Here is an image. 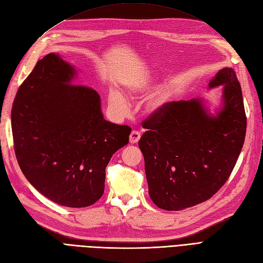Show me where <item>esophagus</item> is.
I'll return each mask as SVG.
<instances>
[{"mask_svg":"<svg viewBox=\"0 0 263 263\" xmlns=\"http://www.w3.org/2000/svg\"><path fill=\"white\" fill-rule=\"evenodd\" d=\"M139 139H140V133L137 132V130H133L132 134H130V136H129V142H130V144L132 145L137 144V142L139 141Z\"/></svg>","mask_w":263,"mask_h":263,"instance_id":"34e87169","label":"esophagus"}]
</instances>
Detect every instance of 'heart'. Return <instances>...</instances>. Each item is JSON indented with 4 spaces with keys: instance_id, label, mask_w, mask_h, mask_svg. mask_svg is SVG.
<instances>
[{
    "instance_id": "obj_1",
    "label": "heart",
    "mask_w": 263,
    "mask_h": 263,
    "mask_svg": "<svg viewBox=\"0 0 263 263\" xmlns=\"http://www.w3.org/2000/svg\"><path fill=\"white\" fill-rule=\"evenodd\" d=\"M157 80H158L157 76L148 77V78L141 79V80H137L136 82H133L127 85V92H128V94L132 98H140L142 95H145L149 90L153 89L154 86L157 85ZM108 102H109V105L119 113H124L127 109V107H128V101L126 100V98L121 92L115 89L109 90ZM165 102H166L165 99H159L155 101L153 103V105H151V110H157L159 108H161L165 104Z\"/></svg>"
}]
</instances>
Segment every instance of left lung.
Masks as SVG:
<instances>
[{
	"label": "left lung",
	"instance_id": "8db88e82",
	"mask_svg": "<svg viewBox=\"0 0 263 263\" xmlns=\"http://www.w3.org/2000/svg\"><path fill=\"white\" fill-rule=\"evenodd\" d=\"M221 85L218 105L204 98L166 103L144 122L138 146L149 195L165 211L203 203L225 184L240 155L247 118L235 71L222 68L208 89Z\"/></svg>",
	"mask_w": 263,
	"mask_h": 263
}]
</instances>
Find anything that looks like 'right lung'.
Listing matches in <instances>:
<instances>
[{
    "mask_svg": "<svg viewBox=\"0 0 263 263\" xmlns=\"http://www.w3.org/2000/svg\"><path fill=\"white\" fill-rule=\"evenodd\" d=\"M78 70L49 53L20 86L12 132L20 168L48 200L86 208L104 193L105 168L132 128L104 118L99 93L78 85Z\"/></svg>",
    "mask_w": 263,
    "mask_h": 263,
    "instance_id": "obj_1",
    "label": "right lung"
}]
</instances>
